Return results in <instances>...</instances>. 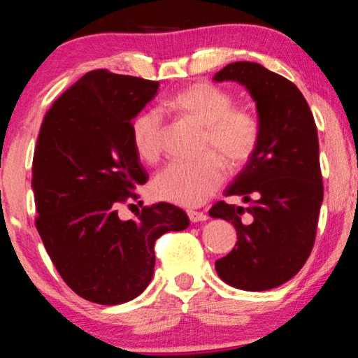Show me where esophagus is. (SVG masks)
Returning <instances> with one entry per match:
<instances>
[{"label": "esophagus", "mask_w": 358, "mask_h": 358, "mask_svg": "<svg viewBox=\"0 0 358 358\" xmlns=\"http://www.w3.org/2000/svg\"><path fill=\"white\" fill-rule=\"evenodd\" d=\"M187 215H189V220L192 223H199V222H205V220H207L208 217L207 215H205L203 212H195V210H189L187 212Z\"/></svg>", "instance_id": "34e87169"}]
</instances>
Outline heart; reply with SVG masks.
<instances>
[{
    "label": "heart",
    "instance_id": "obj_1",
    "mask_svg": "<svg viewBox=\"0 0 358 358\" xmlns=\"http://www.w3.org/2000/svg\"><path fill=\"white\" fill-rule=\"evenodd\" d=\"M169 107L184 119L202 127L197 161H176L161 169L151 182L158 200L199 207L207 202L224 180V166L239 171L256 155L261 141V124L246 106H233L231 92L212 83H194L169 99ZM164 120L159 110H141L131 120V143L146 163H155L163 153ZM225 164L223 165L222 163Z\"/></svg>",
    "mask_w": 358,
    "mask_h": 358
}]
</instances>
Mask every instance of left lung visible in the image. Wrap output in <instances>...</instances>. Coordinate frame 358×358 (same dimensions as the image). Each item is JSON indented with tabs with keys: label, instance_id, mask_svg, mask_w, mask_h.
<instances>
[{
	"label": "left lung",
	"instance_id": "1",
	"mask_svg": "<svg viewBox=\"0 0 358 358\" xmlns=\"http://www.w3.org/2000/svg\"><path fill=\"white\" fill-rule=\"evenodd\" d=\"M213 80L246 86L261 124L256 155L224 190L249 207L220 200L210 210L238 233L233 251L215 268L231 287L271 290L295 277L315 246L324 195L316 124L301 91L259 63H229Z\"/></svg>",
	"mask_w": 358,
	"mask_h": 358
}]
</instances>
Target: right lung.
Wrapping results in <instances>:
<instances>
[{"label": "right lung", "mask_w": 358, "mask_h": 358, "mask_svg": "<svg viewBox=\"0 0 358 358\" xmlns=\"http://www.w3.org/2000/svg\"><path fill=\"white\" fill-rule=\"evenodd\" d=\"M158 86L90 71L53 102L38 131L36 228L63 280L87 301L120 305L138 296L153 277L156 239L189 227L184 210L166 202L127 222L117 210L148 180L130 125Z\"/></svg>", "instance_id": "obj_1"}]
</instances>
